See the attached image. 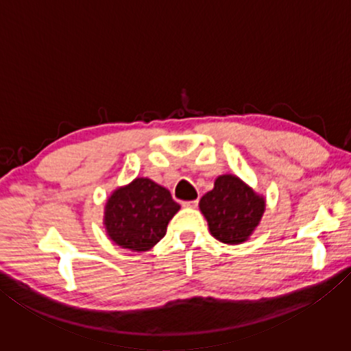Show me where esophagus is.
I'll list each match as a JSON object with an SVG mask.
<instances>
[{
    "label": "esophagus",
    "mask_w": 351,
    "mask_h": 351,
    "mask_svg": "<svg viewBox=\"0 0 351 351\" xmlns=\"http://www.w3.org/2000/svg\"><path fill=\"white\" fill-rule=\"evenodd\" d=\"M182 206H184V207H187V209H195V207L198 206V199H193V201H184Z\"/></svg>",
    "instance_id": "34e87169"
}]
</instances>
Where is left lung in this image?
<instances>
[{
  "mask_svg": "<svg viewBox=\"0 0 351 351\" xmlns=\"http://www.w3.org/2000/svg\"><path fill=\"white\" fill-rule=\"evenodd\" d=\"M265 209L263 195L230 173L219 175L210 192L199 199V210L207 219L209 232L226 245H241L251 239Z\"/></svg>",
  "mask_w": 351,
  "mask_h": 351,
  "instance_id": "1",
  "label": "left lung"
}]
</instances>
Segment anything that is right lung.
<instances>
[{
  "mask_svg": "<svg viewBox=\"0 0 351 351\" xmlns=\"http://www.w3.org/2000/svg\"><path fill=\"white\" fill-rule=\"evenodd\" d=\"M181 206L170 192L148 178L112 190L105 203L104 228L114 245L133 252H147L162 240Z\"/></svg>",
  "mask_w": 351,
  "mask_h": 351,
  "instance_id": "1",
  "label": "right lung"
}]
</instances>
